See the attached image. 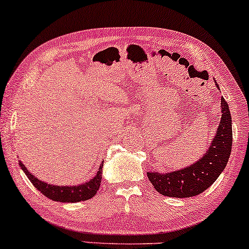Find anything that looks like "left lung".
Instances as JSON below:
<instances>
[{
	"label": "left lung",
	"instance_id": "obj_1",
	"mask_svg": "<svg viewBox=\"0 0 249 249\" xmlns=\"http://www.w3.org/2000/svg\"><path fill=\"white\" fill-rule=\"evenodd\" d=\"M217 88L218 84L215 81ZM222 117L207 152L193 164L163 172L148 171L147 176L160 194L170 197H191L212 186L228 164L232 149V119L228 102L221 97Z\"/></svg>",
	"mask_w": 249,
	"mask_h": 249
}]
</instances>
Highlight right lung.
Segmentation results:
<instances>
[{
  "mask_svg": "<svg viewBox=\"0 0 249 249\" xmlns=\"http://www.w3.org/2000/svg\"><path fill=\"white\" fill-rule=\"evenodd\" d=\"M19 165L37 191H40L41 193L46 195L47 197H49L50 200L58 201V202L74 203L92 199L94 195L96 194V192L99 191L102 179L103 163L99 166L96 175L92 179H89V180L85 181L83 184L61 185V186L48 184V182L37 179L36 176L28 171L26 166H25L24 163H21V161H19Z\"/></svg>",
  "mask_w": 249,
  "mask_h": 249,
  "instance_id": "right-lung-1",
  "label": "right lung"
}]
</instances>
